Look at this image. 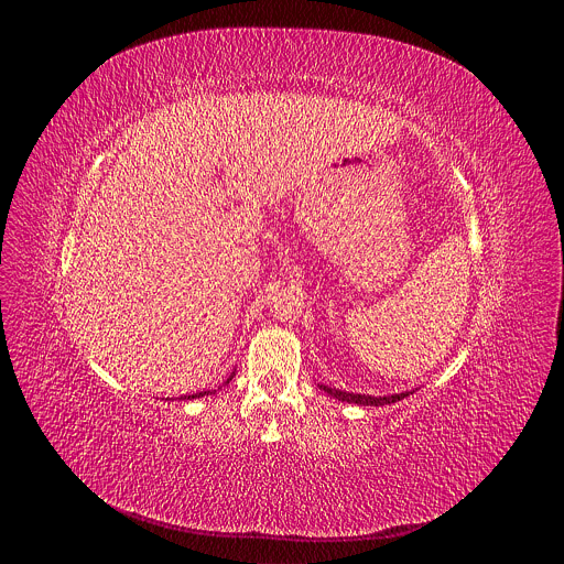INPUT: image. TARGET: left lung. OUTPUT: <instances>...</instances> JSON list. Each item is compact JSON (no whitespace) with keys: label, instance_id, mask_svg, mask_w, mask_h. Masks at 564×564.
Wrapping results in <instances>:
<instances>
[{"label":"left lung","instance_id":"obj_1","mask_svg":"<svg viewBox=\"0 0 564 564\" xmlns=\"http://www.w3.org/2000/svg\"><path fill=\"white\" fill-rule=\"evenodd\" d=\"M330 397L339 399V401H348V404H357V406H388L394 404V401L404 399L409 394H413L415 390H406V392H397V394H383V397H375V394H361V392H348V390H337V388H328L321 386Z\"/></svg>","mask_w":564,"mask_h":564}]
</instances>
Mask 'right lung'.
<instances>
[{
  "label": "right lung",
  "mask_w": 564,
  "mask_h": 564,
  "mask_svg": "<svg viewBox=\"0 0 564 564\" xmlns=\"http://www.w3.org/2000/svg\"><path fill=\"white\" fill-rule=\"evenodd\" d=\"M231 377H234V372L227 377V381L225 383H229L231 381ZM216 390H200V392H194V394H183V397H178V399H198V397H205V394H214Z\"/></svg>",
  "instance_id": "right-lung-1"
}]
</instances>
